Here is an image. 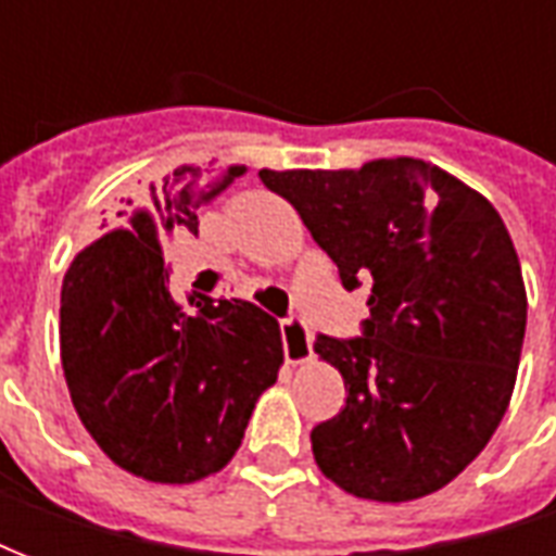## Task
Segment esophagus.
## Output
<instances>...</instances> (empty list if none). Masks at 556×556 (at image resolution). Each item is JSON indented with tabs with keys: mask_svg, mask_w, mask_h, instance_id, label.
Segmentation results:
<instances>
[{
	"mask_svg": "<svg viewBox=\"0 0 556 556\" xmlns=\"http://www.w3.org/2000/svg\"><path fill=\"white\" fill-rule=\"evenodd\" d=\"M279 333H282L286 363H303L313 357V337H309V327L303 325L301 318H286L279 325Z\"/></svg>",
	"mask_w": 556,
	"mask_h": 556,
	"instance_id": "34e87169",
	"label": "esophagus"
}]
</instances>
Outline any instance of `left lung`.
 Here are the masks:
<instances>
[{
    "instance_id": "left-lung-1",
    "label": "left lung",
    "mask_w": 556,
    "mask_h": 556,
    "mask_svg": "<svg viewBox=\"0 0 556 556\" xmlns=\"http://www.w3.org/2000/svg\"><path fill=\"white\" fill-rule=\"evenodd\" d=\"M258 178L294 205L342 286L369 289L361 337L315 339L349 390L309 434L321 473L381 503L443 489L501 426L525 345V279L501 214L414 157Z\"/></svg>"
}]
</instances>
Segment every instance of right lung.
<instances>
[{"label":"right lung","mask_w":556,"mask_h":556,"mask_svg":"<svg viewBox=\"0 0 556 556\" xmlns=\"http://www.w3.org/2000/svg\"><path fill=\"white\" fill-rule=\"evenodd\" d=\"M243 166H178L127 202L122 229L71 262L62 282V369L83 426L115 465L151 482H195L241 446L277 381V318L247 301H172L163 241L199 235V207Z\"/></svg>","instance_id":"add662e5"}]
</instances>
